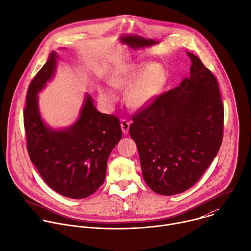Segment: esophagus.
<instances>
[{
    "mask_svg": "<svg viewBox=\"0 0 251 251\" xmlns=\"http://www.w3.org/2000/svg\"><path fill=\"white\" fill-rule=\"evenodd\" d=\"M129 126H130V123L128 121H126V120H123L121 122V127H122V130H123L124 134H127L128 133Z\"/></svg>",
    "mask_w": 251,
    "mask_h": 251,
    "instance_id": "1",
    "label": "esophagus"
}]
</instances>
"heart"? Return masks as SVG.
Listing matches in <instances>:
<instances>
[{
	"mask_svg": "<svg viewBox=\"0 0 251 251\" xmlns=\"http://www.w3.org/2000/svg\"><path fill=\"white\" fill-rule=\"evenodd\" d=\"M166 80V73L159 64L133 62L115 71L109 78L110 85L98 87V95L105 106L112 107L118 100V94L113 89L128 87L125 96L126 105L131 109L141 110L153 103Z\"/></svg>",
	"mask_w": 251,
	"mask_h": 251,
	"instance_id": "heart-1",
	"label": "heart"
}]
</instances>
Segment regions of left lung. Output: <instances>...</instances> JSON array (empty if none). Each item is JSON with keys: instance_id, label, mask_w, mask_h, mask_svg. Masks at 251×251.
<instances>
[{"instance_id": "8db88e82", "label": "left lung", "mask_w": 251, "mask_h": 251, "mask_svg": "<svg viewBox=\"0 0 251 251\" xmlns=\"http://www.w3.org/2000/svg\"><path fill=\"white\" fill-rule=\"evenodd\" d=\"M189 75L132 118L147 185L161 195L181 193L202 176L222 144L224 106L214 75L194 54Z\"/></svg>"}]
</instances>
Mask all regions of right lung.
<instances>
[{
    "mask_svg": "<svg viewBox=\"0 0 251 251\" xmlns=\"http://www.w3.org/2000/svg\"><path fill=\"white\" fill-rule=\"evenodd\" d=\"M58 59L59 55L52 51L28 87L24 114L27 151L53 190L69 198L81 199L103 184L108 158L122 138V128L117 117L96 109L88 93L73 125L54 128L44 122L38 94L54 77Z\"/></svg>",
    "mask_w": 251,
    "mask_h": 251,
    "instance_id": "obj_1",
    "label": "right lung"
}]
</instances>
